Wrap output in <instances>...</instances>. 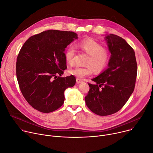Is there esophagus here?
<instances>
[{"label": "esophagus", "mask_w": 153, "mask_h": 153, "mask_svg": "<svg viewBox=\"0 0 153 153\" xmlns=\"http://www.w3.org/2000/svg\"><path fill=\"white\" fill-rule=\"evenodd\" d=\"M76 82H77V84H81V83H82L83 81L82 80H80V79L77 78V79H76Z\"/></svg>", "instance_id": "obj_1"}]
</instances>
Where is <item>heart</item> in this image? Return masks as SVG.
Here are the masks:
<instances>
[{"instance_id": "obj_1", "label": "heart", "mask_w": 153, "mask_h": 153, "mask_svg": "<svg viewBox=\"0 0 153 153\" xmlns=\"http://www.w3.org/2000/svg\"><path fill=\"white\" fill-rule=\"evenodd\" d=\"M79 47L89 55L84 67L76 66L69 70V73L78 79H84L91 75L93 69L99 73L102 71L107 66L110 60V53L107 49L102 47L98 41L91 38H87L80 41ZM65 59L66 63L72 65L74 63L76 48L74 45H69L65 52Z\"/></svg>"}]
</instances>
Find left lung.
I'll list each match as a JSON object with an SVG mask.
<instances>
[{
    "instance_id": "obj_1",
    "label": "left lung",
    "mask_w": 153,
    "mask_h": 153,
    "mask_svg": "<svg viewBox=\"0 0 153 153\" xmlns=\"http://www.w3.org/2000/svg\"><path fill=\"white\" fill-rule=\"evenodd\" d=\"M111 56L108 68L91 79L90 90L85 97L89 109L100 116L112 115L126 103L134 91L137 65L134 49L126 40L114 34L106 35Z\"/></svg>"
}]
</instances>
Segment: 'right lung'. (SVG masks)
Instances as JSON below:
<instances>
[{
    "label": "right lung",
    "mask_w": 153,
    "mask_h": 153,
    "mask_svg": "<svg viewBox=\"0 0 153 153\" xmlns=\"http://www.w3.org/2000/svg\"><path fill=\"white\" fill-rule=\"evenodd\" d=\"M77 38L73 32L49 30L30 36L21 48L16 62L18 82L25 100L39 112L60 108L65 90L75 85L74 76H61L67 68L65 48Z\"/></svg>",
    "instance_id": "right-lung-1"
}]
</instances>
